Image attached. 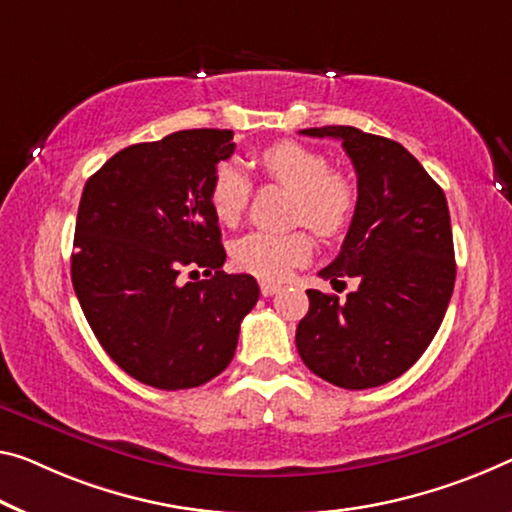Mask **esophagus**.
Here are the masks:
<instances>
[{
  "label": "esophagus",
  "mask_w": 512,
  "mask_h": 512,
  "mask_svg": "<svg viewBox=\"0 0 512 512\" xmlns=\"http://www.w3.org/2000/svg\"><path fill=\"white\" fill-rule=\"evenodd\" d=\"M279 290H281V286H277V283H270V281H263V283H261V295H263V297L277 295Z\"/></svg>",
  "instance_id": "34e87169"
}]
</instances>
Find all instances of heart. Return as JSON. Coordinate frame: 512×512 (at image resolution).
<instances>
[{
  "mask_svg": "<svg viewBox=\"0 0 512 512\" xmlns=\"http://www.w3.org/2000/svg\"><path fill=\"white\" fill-rule=\"evenodd\" d=\"M256 167L265 180L297 196V224H306L320 238H332L350 226L359 201L357 185L345 171L332 169L325 153L300 141L283 139L256 153ZM208 199L219 222L238 224L251 199V183L245 171L231 162L219 164ZM309 256L311 245L304 233L272 235L256 231L233 245V263L238 270L267 281L286 279L288 272L306 263Z\"/></svg>",
  "mask_w": 512,
  "mask_h": 512,
  "instance_id": "obj_1",
  "label": "heart"
}]
</instances>
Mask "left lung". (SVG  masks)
Segmentation results:
<instances>
[{"instance_id":"obj_1","label":"left lung","mask_w":512,"mask_h":512,"mask_svg":"<svg viewBox=\"0 0 512 512\" xmlns=\"http://www.w3.org/2000/svg\"><path fill=\"white\" fill-rule=\"evenodd\" d=\"M302 135L338 139L355 164V217L320 277H355L359 288L345 302L306 290L309 313L297 325V352L336 387H380L416 364L451 302L455 254L446 196L398 141L350 125Z\"/></svg>"}]
</instances>
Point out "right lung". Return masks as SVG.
Wrapping results in <instances>:
<instances>
[{
  "label": "right lung",
  "instance_id": "add662e5",
  "mask_svg": "<svg viewBox=\"0 0 512 512\" xmlns=\"http://www.w3.org/2000/svg\"><path fill=\"white\" fill-rule=\"evenodd\" d=\"M231 130H180L123 148L86 180L70 274L93 334L148 387H201L231 364L240 322L258 302L251 274H226L210 208ZM203 269L209 277L182 283Z\"/></svg>",
  "mask_w": 512,
  "mask_h": 512
}]
</instances>
